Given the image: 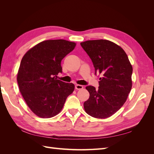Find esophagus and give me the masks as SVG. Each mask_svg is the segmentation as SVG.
Returning a JSON list of instances; mask_svg holds the SVG:
<instances>
[{"label": "esophagus", "instance_id": "esophagus-1", "mask_svg": "<svg viewBox=\"0 0 154 154\" xmlns=\"http://www.w3.org/2000/svg\"><path fill=\"white\" fill-rule=\"evenodd\" d=\"M83 88V85H75V88L76 90H81V89H82V88Z\"/></svg>", "mask_w": 154, "mask_h": 154}]
</instances>
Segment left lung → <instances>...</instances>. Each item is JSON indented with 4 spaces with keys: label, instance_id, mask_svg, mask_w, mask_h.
Wrapping results in <instances>:
<instances>
[{
    "label": "left lung",
    "instance_id": "obj_1",
    "mask_svg": "<svg viewBox=\"0 0 154 154\" xmlns=\"http://www.w3.org/2000/svg\"><path fill=\"white\" fill-rule=\"evenodd\" d=\"M80 44L91 58L95 73L102 75L98 89L86 87L90 96L84 102V109L93 118H109L127 101L132 86V66L125 51L112 42L94 40Z\"/></svg>",
    "mask_w": 154,
    "mask_h": 154
}]
</instances>
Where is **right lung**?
<instances>
[{
	"label": "right lung",
	"mask_w": 154,
	"mask_h": 154,
	"mask_svg": "<svg viewBox=\"0 0 154 154\" xmlns=\"http://www.w3.org/2000/svg\"><path fill=\"white\" fill-rule=\"evenodd\" d=\"M76 45L62 39L45 40L23 57L17 73L18 87L27 106L38 117L57 116L74 91L73 83H65L56 77L62 72V59Z\"/></svg>",
	"instance_id": "right-lung-1"
}]
</instances>
